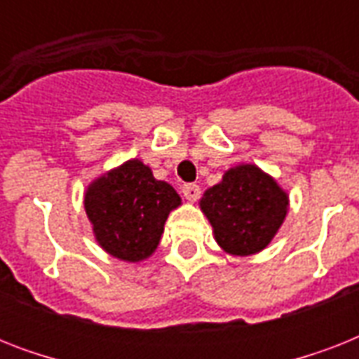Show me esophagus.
<instances>
[{
  "label": "esophagus",
  "instance_id": "obj_1",
  "mask_svg": "<svg viewBox=\"0 0 359 359\" xmlns=\"http://www.w3.org/2000/svg\"><path fill=\"white\" fill-rule=\"evenodd\" d=\"M182 194L188 201H197L201 197V188L197 184H184L182 186Z\"/></svg>",
  "mask_w": 359,
  "mask_h": 359
}]
</instances>
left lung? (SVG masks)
Segmentation results:
<instances>
[{
	"label": "left lung",
	"mask_w": 359,
	"mask_h": 359,
	"mask_svg": "<svg viewBox=\"0 0 359 359\" xmlns=\"http://www.w3.org/2000/svg\"><path fill=\"white\" fill-rule=\"evenodd\" d=\"M199 207L219 248L248 257L272 242L289 210V194L255 163H240L203 194Z\"/></svg>",
	"instance_id": "obj_1"
}]
</instances>
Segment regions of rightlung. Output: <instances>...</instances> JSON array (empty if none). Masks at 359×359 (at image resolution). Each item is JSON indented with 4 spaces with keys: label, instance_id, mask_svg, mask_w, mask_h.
I'll use <instances>...</instances> for the list:
<instances>
[{
    "label": "right lung",
    "instance_id": "right-lung-1",
    "mask_svg": "<svg viewBox=\"0 0 359 359\" xmlns=\"http://www.w3.org/2000/svg\"><path fill=\"white\" fill-rule=\"evenodd\" d=\"M180 196L151 168L132 158L87 186L83 207L98 245L115 259L145 261L156 251L169 212Z\"/></svg>",
    "mask_w": 359,
    "mask_h": 359
}]
</instances>
